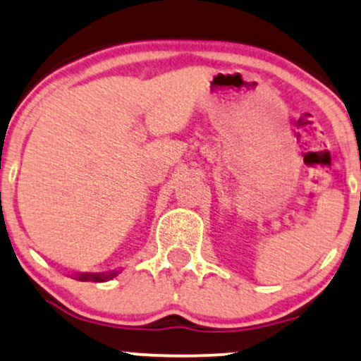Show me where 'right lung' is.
Masks as SVG:
<instances>
[{
  "label": "right lung",
  "instance_id": "obj_1",
  "mask_svg": "<svg viewBox=\"0 0 361 361\" xmlns=\"http://www.w3.org/2000/svg\"><path fill=\"white\" fill-rule=\"evenodd\" d=\"M121 270H123V267H120V269H114V270H108V272H96V274L80 272V274L72 275V279H75V281H80V282H108V281H111V279L118 277V275L121 274Z\"/></svg>",
  "mask_w": 361,
  "mask_h": 361
}]
</instances>
